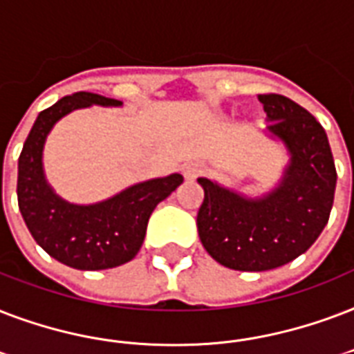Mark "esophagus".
<instances>
[{"mask_svg":"<svg viewBox=\"0 0 354 354\" xmlns=\"http://www.w3.org/2000/svg\"><path fill=\"white\" fill-rule=\"evenodd\" d=\"M203 174V166L199 162H188L183 166V175L186 180H194Z\"/></svg>","mask_w":354,"mask_h":354,"instance_id":"esophagus-1","label":"esophagus"}]
</instances>
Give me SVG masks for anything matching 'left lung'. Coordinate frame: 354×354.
<instances>
[{
    "label": "left lung",
    "instance_id": "1",
    "mask_svg": "<svg viewBox=\"0 0 354 354\" xmlns=\"http://www.w3.org/2000/svg\"><path fill=\"white\" fill-rule=\"evenodd\" d=\"M268 138L281 142L288 162L271 190L251 197L199 177L205 192L197 231L207 253L225 268L268 271L303 254L328 221L336 168L325 129L295 101L260 94Z\"/></svg>",
    "mask_w": 354,
    "mask_h": 354
}]
</instances>
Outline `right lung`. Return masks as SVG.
<instances>
[{"label":"right lung","mask_w":354,"mask_h":354,"mask_svg":"<svg viewBox=\"0 0 354 354\" xmlns=\"http://www.w3.org/2000/svg\"><path fill=\"white\" fill-rule=\"evenodd\" d=\"M122 106L118 100L92 92H75L38 114L18 158V207L40 248L75 270H109L133 260L144 243L149 216L166 199L183 175L142 180L109 199L77 205L66 201L46 179L44 146L55 123L77 109Z\"/></svg>","instance_id":"obj_1"}]
</instances>
